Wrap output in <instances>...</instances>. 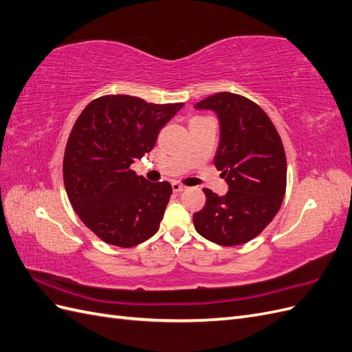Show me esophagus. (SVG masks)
I'll return each instance as SVG.
<instances>
[{
	"label": "esophagus",
	"instance_id": "obj_1",
	"mask_svg": "<svg viewBox=\"0 0 352 352\" xmlns=\"http://www.w3.org/2000/svg\"><path fill=\"white\" fill-rule=\"evenodd\" d=\"M172 189L175 190V192H182V190L186 189V186L180 185V184H177V182H173V184H172Z\"/></svg>",
	"mask_w": 352,
	"mask_h": 352
}]
</instances>
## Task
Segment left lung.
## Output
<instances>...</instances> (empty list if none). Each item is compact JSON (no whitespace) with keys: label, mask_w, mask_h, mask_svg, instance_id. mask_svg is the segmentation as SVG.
<instances>
[{"label":"left lung","mask_w":352,"mask_h":352,"mask_svg":"<svg viewBox=\"0 0 352 352\" xmlns=\"http://www.w3.org/2000/svg\"><path fill=\"white\" fill-rule=\"evenodd\" d=\"M220 122L214 166L229 190L204 188L206 206L194 214L201 236L235 247L251 241L278 214L286 190V155L280 136L260 105L238 94L219 92L195 104Z\"/></svg>","instance_id":"left-lung-1"}]
</instances>
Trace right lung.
I'll return each mask as SVG.
<instances>
[{
  "mask_svg": "<svg viewBox=\"0 0 352 352\" xmlns=\"http://www.w3.org/2000/svg\"><path fill=\"white\" fill-rule=\"evenodd\" d=\"M182 107L184 102L105 95L78 117L66 145L63 179L73 210L104 242L131 248L158 230L172 185L148 182L131 164L153 150L162 127Z\"/></svg>",
  "mask_w": 352,
  "mask_h": 352,
  "instance_id": "add662e5",
  "label": "right lung"
}]
</instances>
